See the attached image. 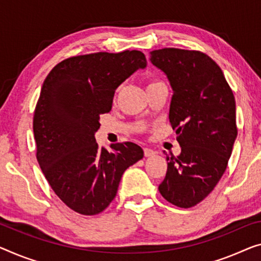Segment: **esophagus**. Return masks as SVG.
<instances>
[{"label": "esophagus", "instance_id": "esophagus-1", "mask_svg": "<svg viewBox=\"0 0 261 261\" xmlns=\"http://www.w3.org/2000/svg\"><path fill=\"white\" fill-rule=\"evenodd\" d=\"M154 153V151L149 149V147H145V149H144V155H145V157H152Z\"/></svg>", "mask_w": 261, "mask_h": 261}]
</instances>
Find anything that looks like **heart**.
Instances as JSON below:
<instances>
[{
	"instance_id": "b5f03b06",
	"label": "heart",
	"mask_w": 261,
	"mask_h": 261,
	"mask_svg": "<svg viewBox=\"0 0 261 261\" xmlns=\"http://www.w3.org/2000/svg\"><path fill=\"white\" fill-rule=\"evenodd\" d=\"M154 83H158V82H155V81H151L149 84H147V87H149V85H152V84H154Z\"/></svg>"
}]
</instances>
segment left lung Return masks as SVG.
Wrapping results in <instances>:
<instances>
[{"instance_id":"left-lung-1","label":"left lung","mask_w":261,"mask_h":261,"mask_svg":"<svg viewBox=\"0 0 261 261\" xmlns=\"http://www.w3.org/2000/svg\"><path fill=\"white\" fill-rule=\"evenodd\" d=\"M150 61L173 90L169 118L181 146L179 155L166 157L158 190L169 203L189 208L211 193L227 168L238 134L236 99L219 65L204 53L164 48L151 51Z\"/></svg>"}]
</instances>
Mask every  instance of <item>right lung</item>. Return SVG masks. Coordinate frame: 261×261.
I'll list each match as a JSON object with an SVG mask.
<instances>
[{
  "instance_id": "1",
  "label": "right lung",
  "mask_w": 261,
  "mask_h": 261,
  "mask_svg": "<svg viewBox=\"0 0 261 261\" xmlns=\"http://www.w3.org/2000/svg\"><path fill=\"white\" fill-rule=\"evenodd\" d=\"M146 67L138 50L72 56L44 80L34 112L36 158L54 192L73 211L95 216L117 194L124 171L143 158L137 144L98 147L99 116L111 110L116 89Z\"/></svg>"
}]
</instances>
